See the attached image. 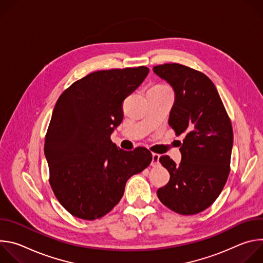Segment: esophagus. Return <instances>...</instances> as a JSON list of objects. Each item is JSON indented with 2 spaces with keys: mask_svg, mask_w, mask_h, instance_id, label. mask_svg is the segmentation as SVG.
<instances>
[{
  "mask_svg": "<svg viewBox=\"0 0 263 263\" xmlns=\"http://www.w3.org/2000/svg\"><path fill=\"white\" fill-rule=\"evenodd\" d=\"M159 157H160V155L153 153V155H152V163H151L152 166H157V165H158V163H159Z\"/></svg>",
  "mask_w": 263,
  "mask_h": 263,
  "instance_id": "34e87169",
  "label": "esophagus"
}]
</instances>
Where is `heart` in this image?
Segmentation results:
<instances>
[{
  "mask_svg": "<svg viewBox=\"0 0 263 263\" xmlns=\"http://www.w3.org/2000/svg\"><path fill=\"white\" fill-rule=\"evenodd\" d=\"M156 87H165V86H163V85H156Z\"/></svg>",
  "mask_w": 263,
  "mask_h": 263,
  "instance_id": "b5f03b06",
  "label": "heart"
}]
</instances>
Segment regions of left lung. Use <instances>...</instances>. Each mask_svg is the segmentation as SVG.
Masks as SVG:
<instances>
[{
	"mask_svg": "<svg viewBox=\"0 0 263 263\" xmlns=\"http://www.w3.org/2000/svg\"><path fill=\"white\" fill-rule=\"evenodd\" d=\"M153 70L175 91L168 125L176 135L185 134L179 165L166 155L159 158L171 178L157 196L179 214H197L212 205L228 179L231 121L214 84L203 72L179 63L156 65Z\"/></svg>",
	"mask_w": 263,
	"mask_h": 263,
	"instance_id": "1",
	"label": "left lung"
}]
</instances>
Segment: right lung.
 I'll list each match as a JSON object with an SVG mask.
<instances>
[{
    "mask_svg": "<svg viewBox=\"0 0 263 263\" xmlns=\"http://www.w3.org/2000/svg\"><path fill=\"white\" fill-rule=\"evenodd\" d=\"M145 66L98 70L59 97L45 139L50 184L73 216L93 220L121 201L127 180L152 161L145 147L124 151L110 139L122 104L145 79Z\"/></svg>",
    "mask_w": 263,
    "mask_h": 263,
    "instance_id": "right-lung-1",
    "label": "right lung"
}]
</instances>
